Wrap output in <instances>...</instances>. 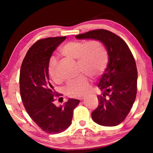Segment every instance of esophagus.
Here are the masks:
<instances>
[{
  "label": "esophagus",
  "instance_id": "esophagus-1",
  "mask_svg": "<svg viewBox=\"0 0 153 153\" xmlns=\"http://www.w3.org/2000/svg\"><path fill=\"white\" fill-rule=\"evenodd\" d=\"M86 98V97H85V96H84V97H80V98H79V99L80 100H84V98Z\"/></svg>",
  "mask_w": 153,
  "mask_h": 153
}]
</instances>
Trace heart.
I'll use <instances>...</instances> for the list:
<instances>
[{
	"label": "heart",
	"mask_w": 153,
	"mask_h": 153,
	"mask_svg": "<svg viewBox=\"0 0 153 153\" xmlns=\"http://www.w3.org/2000/svg\"><path fill=\"white\" fill-rule=\"evenodd\" d=\"M61 55L69 59L77 60L79 72L96 77L105 70L108 61L107 52L101 44L97 41H70L65 43L59 49ZM56 60L55 57L50 59L48 64V75L54 82H58L59 77L56 71ZM90 79L85 74H81L76 79L67 83L65 90L71 97H79L89 91Z\"/></svg>",
	"instance_id": "obj_1"
}]
</instances>
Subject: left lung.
<instances>
[{"mask_svg":"<svg viewBox=\"0 0 153 153\" xmlns=\"http://www.w3.org/2000/svg\"><path fill=\"white\" fill-rule=\"evenodd\" d=\"M77 39H91L101 42L107 49L108 63L98 87V107L92 113L95 123L115 126L125 120L134 103L137 93L136 64L128 46L115 33L96 30L77 35Z\"/></svg>","mask_w":153,"mask_h":153,"instance_id":"left-lung-1","label":"left lung"}]
</instances>
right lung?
<instances>
[{"mask_svg":"<svg viewBox=\"0 0 153 153\" xmlns=\"http://www.w3.org/2000/svg\"><path fill=\"white\" fill-rule=\"evenodd\" d=\"M65 39L64 36L38 40L28 50L20 70V94L25 110L40 128L51 134L69 128L73 111L79 103L74 98L60 107L53 103L58 94L49 82L48 64L54 51Z\"/></svg>","mask_w":153,"mask_h":153,"instance_id":"add662e5","label":"right lung"}]
</instances>
